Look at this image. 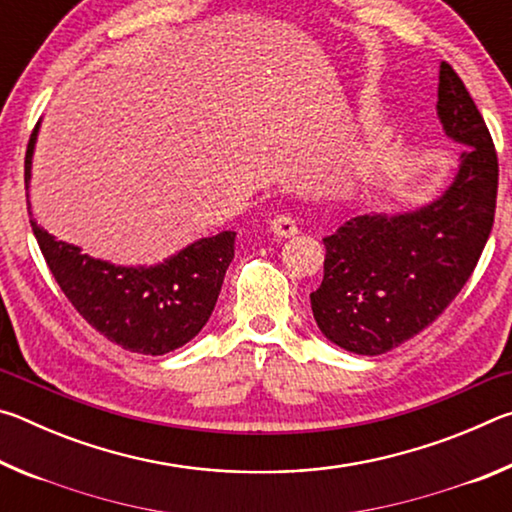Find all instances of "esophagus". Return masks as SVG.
I'll use <instances>...</instances> for the list:
<instances>
[{"label": "esophagus", "mask_w": 512, "mask_h": 512, "mask_svg": "<svg viewBox=\"0 0 512 512\" xmlns=\"http://www.w3.org/2000/svg\"><path fill=\"white\" fill-rule=\"evenodd\" d=\"M271 232L275 237H282V239H287V237H293L298 232V225H296V221L291 219L289 214H277L275 219L271 221Z\"/></svg>", "instance_id": "1"}]
</instances>
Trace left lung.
I'll return each mask as SVG.
<instances>
[{"label": "left lung", "instance_id": "8db88e82", "mask_svg": "<svg viewBox=\"0 0 512 512\" xmlns=\"http://www.w3.org/2000/svg\"><path fill=\"white\" fill-rule=\"evenodd\" d=\"M436 115L461 144L443 194L406 212H368L323 239L325 275L311 311L327 341L377 357L431 325L470 280L490 237L499 164L470 92L440 63Z\"/></svg>", "mask_w": 512, "mask_h": 512}]
</instances>
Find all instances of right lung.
<instances>
[{"label": "right lung", "instance_id": "obj_1", "mask_svg": "<svg viewBox=\"0 0 512 512\" xmlns=\"http://www.w3.org/2000/svg\"><path fill=\"white\" fill-rule=\"evenodd\" d=\"M40 121L33 128L24 158V185L29 183ZM49 271L76 311L108 341L137 354H167L183 348L210 320L225 271L235 257L237 232L223 230L196 239L158 264L124 266L85 255L79 246L58 241L40 228L31 214Z\"/></svg>", "mask_w": 512, "mask_h": 512}]
</instances>
